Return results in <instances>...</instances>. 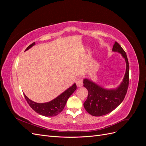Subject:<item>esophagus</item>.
I'll list each match as a JSON object with an SVG mask.
<instances>
[{
  "label": "esophagus",
  "instance_id": "1",
  "mask_svg": "<svg viewBox=\"0 0 146 146\" xmlns=\"http://www.w3.org/2000/svg\"><path fill=\"white\" fill-rule=\"evenodd\" d=\"M76 85L78 87H82L83 86V81H82V79L80 78L77 79V80L76 82Z\"/></svg>",
  "mask_w": 146,
  "mask_h": 146
}]
</instances>
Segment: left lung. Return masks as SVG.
<instances>
[{
  "label": "left lung",
  "instance_id": "8db88e82",
  "mask_svg": "<svg viewBox=\"0 0 146 146\" xmlns=\"http://www.w3.org/2000/svg\"><path fill=\"white\" fill-rule=\"evenodd\" d=\"M112 51L118 52L124 58L126 70L121 83L115 88H104L89 78L83 79V86L88 90V95L84 102L86 111L94 116H101L111 112L120 105L127 93L129 82V64L126 53L117 42H114Z\"/></svg>",
  "mask_w": 146,
  "mask_h": 146
}]
</instances>
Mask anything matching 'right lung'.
Returning <instances> with one entry per match:
<instances>
[{
	"label": "right lung",
	"instance_id": "obj_1",
	"mask_svg": "<svg viewBox=\"0 0 146 146\" xmlns=\"http://www.w3.org/2000/svg\"><path fill=\"white\" fill-rule=\"evenodd\" d=\"M35 45V42L32 43L26 48L25 51L30 49L31 47H32ZM76 84L74 83L71 86H70L58 96H57L56 98L45 103L35 102H33L28 98L25 94L24 95L27 103L35 111L44 116L52 117L58 115L63 111L68 99L70 95L76 90Z\"/></svg>",
	"mask_w": 146,
	"mask_h": 146
}]
</instances>
